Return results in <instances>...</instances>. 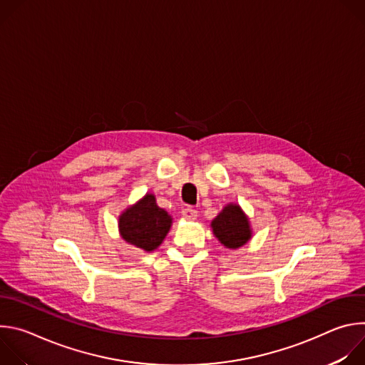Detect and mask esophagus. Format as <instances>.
<instances>
[{
	"label": "esophagus",
	"mask_w": 365,
	"mask_h": 365,
	"mask_svg": "<svg viewBox=\"0 0 365 365\" xmlns=\"http://www.w3.org/2000/svg\"><path fill=\"white\" fill-rule=\"evenodd\" d=\"M182 215L187 221H195L197 218V211H195L193 207L187 206V207H183V210H182Z\"/></svg>",
	"instance_id": "obj_1"
}]
</instances>
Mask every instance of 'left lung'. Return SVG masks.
I'll list each match as a JSON object with an SVG mask.
<instances>
[{
  "mask_svg": "<svg viewBox=\"0 0 365 365\" xmlns=\"http://www.w3.org/2000/svg\"><path fill=\"white\" fill-rule=\"evenodd\" d=\"M215 238L227 248L237 250L245 245L251 237V222L238 203H228L211 222Z\"/></svg>",
  "mask_w": 365,
  "mask_h": 365,
  "instance_id": "left-lung-1",
  "label": "left lung"
}]
</instances>
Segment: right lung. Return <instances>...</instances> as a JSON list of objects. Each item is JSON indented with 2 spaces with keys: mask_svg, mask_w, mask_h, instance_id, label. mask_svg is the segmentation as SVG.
<instances>
[{
  "mask_svg": "<svg viewBox=\"0 0 365 365\" xmlns=\"http://www.w3.org/2000/svg\"><path fill=\"white\" fill-rule=\"evenodd\" d=\"M172 224L173 218L158 205L153 193H145L118 217L121 238L144 252L160 247Z\"/></svg>",
  "mask_w": 365,
  "mask_h": 365,
  "instance_id": "right-lung-1",
  "label": "right lung"
}]
</instances>
